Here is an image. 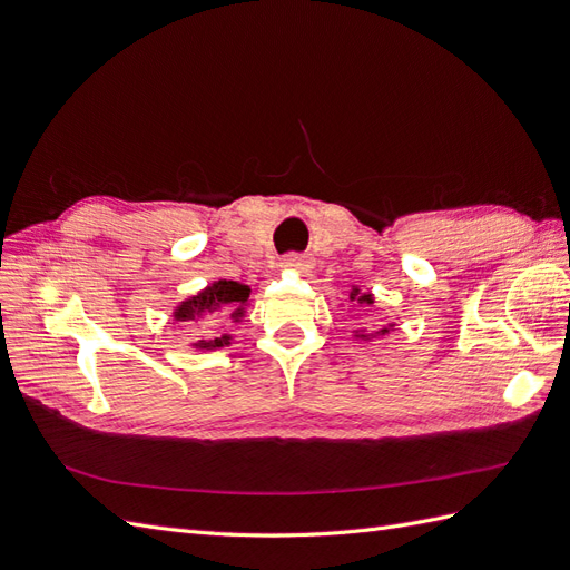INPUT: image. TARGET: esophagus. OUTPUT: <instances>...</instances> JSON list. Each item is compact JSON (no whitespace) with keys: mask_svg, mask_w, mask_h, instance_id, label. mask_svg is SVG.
<instances>
[{"mask_svg":"<svg viewBox=\"0 0 570 570\" xmlns=\"http://www.w3.org/2000/svg\"><path fill=\"white\" fill-rule=\"evenodd\" d=\"M308 264H312V262H308V256H304V254H295V252L287 254V256L283 258V266H285V268L306 271V268H308Z\"/></svg>","mask_w":570,"mask_h":570,"instance_id":"34e87169","label":"esophagus"}]
</instances>
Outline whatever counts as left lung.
<instances>
[{
	"mask_svg": "<svg viewBox=\"0 0 570 570\" xmlns=\"http://www.w3.org/2000/svg\"><path fill=\"white\" fill-rule=\"evenodd\" d=\"M350 299L352 302H356V304H373V297L371 295H361V289L358 287H352V295H350ZM392 323L387 325V327H381V331H373V333H366V331H354V337H358V340H371V337H377V335H385V333H390L392 331Z\"/></svg>",
	"mask_w": 570,
	"mask_h": 570,
	"instance_id": "left-lung-1",
	"label": "left lung"
}]
</instances>
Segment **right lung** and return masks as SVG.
I'll return each instance as SVG.
<instances>
[{
  "instance_id": "1",
  "label": "right lung",
  "mask_w": 570,
  "mask_h": 570,
  "mask_svg": "<svg viewBox=\"0 0 570 570\" xmlns=\"http://www.w3.org/2000/svg\"><path fill=\"white\" fill-rule=\"evenodd\" d=\"M249 302V287L235 281H216L209 287L197 292L195 297L180 302L174 312L176 321H187L195 325H212V321L223 314L230 316L233 321H239L245 316V308ZM230 335H220L214 340H197V350H218L228 347Z\"/></svg>"
}]
</instances>
